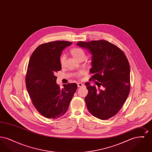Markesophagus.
Masks as SVG:
<instances>
[{
  "mask_svg": "<svg viewBox=\"0 0 152 152\" xmlns=\"http://www.w3.org/2000/svg\"><path fill=\"white\" fill-rule=\"evenodd\" d=\"M83 86H84V84H82L81 83H77V87H79V88L83 87Z\"/></svg>",
  "mask_w": 152,
  "mask_h": 152,
  "instance_id": "esophagus-1",
  "label": "esophagus"
}]
</instances>
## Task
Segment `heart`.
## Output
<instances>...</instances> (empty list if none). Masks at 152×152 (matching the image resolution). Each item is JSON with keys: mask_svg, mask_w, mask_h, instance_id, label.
Returning <instances> with one entry per match:
<instances>
[{"mask_svg": "<svg viewBox=\"0 0 152 152\" xmlns=\"http://www.w3.org/2000/svg\"><path fill=\"white\" fill-rule=\"evenodd\" d=\"M71 53L74 58L76 59L79 60L80 59L83 57L86 56L85 52L82 49L79 48H74L71 50ZM65 56L64 55H62L60 58V64L63 65L65 61ZM81 74H83V72H81L79 74V76H80Z\"/></svg>", "mask_w": 152, "mask_h": 152, "instance_id": "b5f03b06", "label": "heart"}]
</instances>
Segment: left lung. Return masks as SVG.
Returning a JSON list of instances; mask_svg holds the SVG:
<instances>
[{
	"mask_svg": "<svg viewBox=\"0 0 152 152\" xmlns=\"http://www.w3.org/2000/svg\"><path fill=\"white\" fill-rule=\"evenodd\" d=\"M77 45L92 55L91 79L99 81L96 89L87 82L88 94L85 98L87 108L93 116L107 120L121 108L130 91V66L118 47L106 40L79 42Z\"/></svg>",
	"mask_w": 152,
	"mask_h": 152,
	"instance_id": "obj_1",
	"label": "left lung"
}]
</instances>
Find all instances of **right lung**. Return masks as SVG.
I'll use <instances>...</instances> for the list:
<instances>
[{"label": "right lung", "instance_id": "1", "mask_svg": "<svg viewBox=\"0 0 152 152\" xmlns=\"http://www.w3.org/2000/svg\"><path fill=\"white\" fill-rule=\"evenodd\" d=\"M72 44L66 41L43 44L36 48L29 59L26 77L27 89L36 109L48 118L64 115L77 88L76 83H69L61 89L54 75L61 69L62 51Z\"/></svg>", "mask_w": 152, "mask_h": 152}]
</instances>
